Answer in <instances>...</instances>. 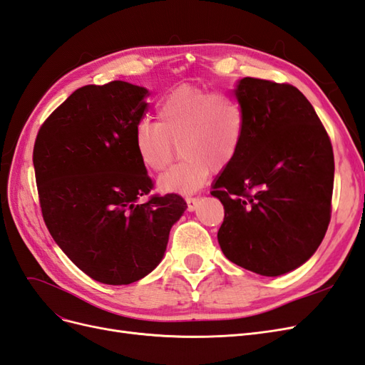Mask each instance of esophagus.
Returning <instances> with one entry per match:
<instances>
[{
    "mask_svg": "<svg viewBox=\"0 0 365 365\" xmlns=\"http://www.w3.org/2000/svg\"><path fill=\"white\" fill-rule=\"evenodd\" d=\"M185 201H187V210H189V212H195L197 205L201 204V197L200 196H189V197H185Z\"/></svg>",
    "mask_w": 365,
    "mask_h": 365,
    "instance_id": "34e87169",
    "label": "esophagus"
}]
</instances>
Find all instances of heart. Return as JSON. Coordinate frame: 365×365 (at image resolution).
<instances>
[{
	"label": "heart",
	"mask_w": 365,
	"mask_h": 365,
	"mask_svg": "<svg viewBox=\"0 0 365 365\" xmlns=\"http://www.w3.org/2000/svg\"><path fill=\"white\" fill-rule=\"evenodd\" d=\"M158 123L141 120L134 129V148L143 168L163 172L172 163L175 145L180 164L158 180L161 192L189 195L200 189L210 170L235 161L245 137L247 115L239 98L196 86H181L157 106Z\"/></svg>",
	"instance_id": "b5f03b06"
}]
</instances>
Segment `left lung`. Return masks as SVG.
Listing matches in <instances>:
<instances>
[{
    "label": "left lung",
    "instance_id": "left-lung-1",
    "mask_svg": "<svg viewBox=\"0 0 365 365\" xmlns=\"http://www.w3.org/2000/svg\"><path fill=\"white\" fill-rule=\"evenodd\" d=\"M245 137L212 195L222 202L217 242L225 257L267 277L311 259L326 235L334 150L314 106L289 83L244 77Z\"/></svg>",
    "mask_w": 365,
    "mask_h": 365
}]
</instances>
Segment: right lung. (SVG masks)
Wrapping results in <instances>:
<instances>
[{
	"label": "right lung",
	"instance_id": "1",
	"mask_svg": "<svg viewBox=\"0 0 365 365\" xmlns=\"http://www.w3.org/2000/svg\"><path fill=\"white\" fill-rule=\"evenodd\" d=\"M148 90L123 81L76 90L43 121L33 148L42 217L68 259L91 279L129 284L157 268L180 195H152L134 148Z\"/></svg>",
	"mask_w": 365,
	"mask_h": 365
}]
</instances>
